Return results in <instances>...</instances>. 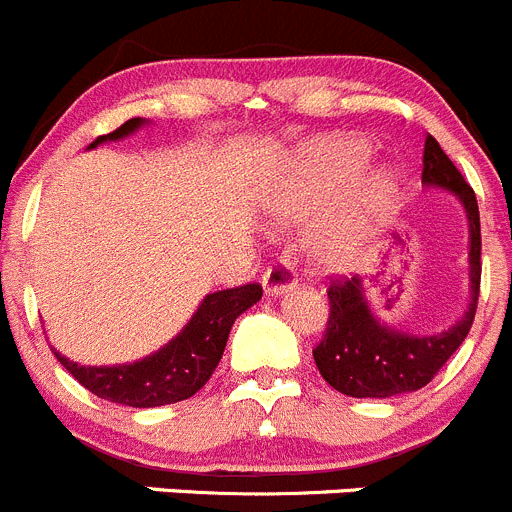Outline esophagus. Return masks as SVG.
Instances as JSON below:
<instances>
[{
	"label": "esophagus",
	"instance_id": "1",
	"mask_svg": "<svg viewBox=\"0 0 512 512\" xmlns=\"http://www.w3.org/2000/svg\"><path fill=\"white\" fill-rule=\"evenodd\" d=\"M295 285H298V280H295V272L288 262H272L265 270V275H262L265 295H283L293 290Z\"/></svg>",
	"mask_w": 512,
	"mask_h": 512
}]
</instances>
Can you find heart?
<instances>
[{
	"mask_svg": "<svg viewBox=\"0 0 512 512\" xmlns=\"http://www.w3.org/2000/svg\"><path fill=\"white\" fill-rule=\"evenodd\" d=\"M369 159V143L356 136L326 138L305 148L270 184L267 212L272 224H300L321 217L343 197ZM396 194L399 189L391 171L376 169L361 176L341 207L310 237V262L321 272H343L358 265L369 255L381 224L394 212Z\"/></svg>",
	"mask_w": 512,
	"mask_h": 512,
	"instance_id": "1",
	"label": "heart"
}]
</instances>
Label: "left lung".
Wrapping results in <instances>:
<instances>
[{
	"instance_id": "1",
	"label": "left lung",
	"mask_w": 512,
	"mask_h": 512,
	"mask_svg": "<svg viewBox=\"0 0 512 512\" xmlns=\"http://www.w3.org/2000/svg\"><path fill=\"white\" fill-rule=\"evenodd\" d=\"M422 184L450 191L462 204L470 227V305L460 321L442 333L417 336L389 326L371 310L364 280H333L328 288L331 315L326 336L313 348L315 366L336 391L356 399H389L409 394L434 379L447 358L460 348L475 321L480 295V212L470 189L442 146L427 136L424 143Z\"/></svg>"
}]
</instances>
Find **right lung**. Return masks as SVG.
<instances>
[{"label":"right lung","instance_id":"obj_1","mask_svg":"<svg viewBox=\"0 0 512 512\" xmlns=\"http://www.w3.org/2000/svg\"><path fill=\"white\" fill-rule=\"evenodd\" d=\"M146 123V118H131L113 133L95 138L88 148L108 141H121ZM260 298L262 288L257 283L209 293L199 303L197 313L191 315L189 323L166 346L148 353L141 361H133V364L80 366L70 358L60 356L55 348L52 351H55L57 361L68 369V374H73L85 389L93 391L100 399L136 409L176 404V401L194 396L207 384L222 358L234 321Z\"/></svg>","mask_w":512,"mask_h":512}]
</instances>
